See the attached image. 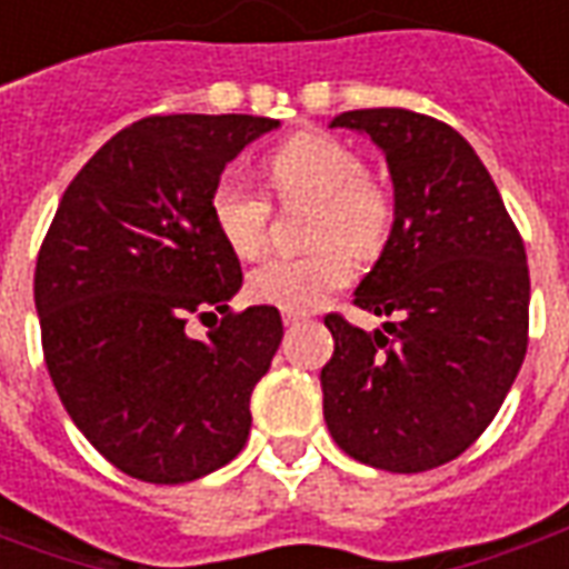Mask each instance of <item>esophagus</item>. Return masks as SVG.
I'll return each instance as SVG.
<instances>
[{"mask_svg":"<svg viewBox=\"0 0 569 569\" xmlns=\"http://www.w3.org/2000/svg\"><path fill=\"white\" fill-rule=\"evenodd\" d=\"M305 320H308L305 313H292V310H286V313H283L286 326H298V322H305Z\"/></svg>","mask_w":569,"mask_h":569,"instance_id":"1","label":"esophagus"}]
</instances>
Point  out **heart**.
Listing matches in <instances>:
<instances>
[{"mask_svg":"<svg viewBox=\"0 0 569 569\" xmlns=\"http://www.w3.org/2000/svg\"><path fill=\"white\" fill-rule=\"evenodd\" d=\"M264 173L289 207H313L308 256H273L252 268L249 296L292 313L320 308L353 280L359 259L381 256L396 224L393 194L366 176V158L329 133H298L273 151ZM216 231L240 259H252L268 240L271 200L243 176L224 173L210 191Z\"/></svg>","mask_w":569,"mask_h":569,"instance_id":"heart-1","label":"heart"}]
</instances>
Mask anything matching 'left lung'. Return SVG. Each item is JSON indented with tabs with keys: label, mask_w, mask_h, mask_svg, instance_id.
Instances as JSON below:
<instances>
[{
	"label": "left lung",
	"mask_w": 569,
	"mask_h": 569,
	"mask_svg": "<svg viewBox=\"0 0 569 569\" xmlns=\"http://www.w3.org/2000/svg\"><path fill=\"white\" fill-rule=\"evenodd\" d=\"M383 151L396 224L353 292L383 329L329 313L322 415L338 448L387 472L448 463L488 429L527 353L525 240L472 146L408 109L341 112Z\"/></svg>",
	"instance_id": "8db88e82"
}]
</instances>
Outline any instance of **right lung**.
Returning a JSON list of instances; mask_svg holds the SVG:
<instances>
[{"instance_id": "add662e5", "label": "right lung", "mask_w": 569, "mask_h": 569, "mask_svg": "<svg viewBox=\"0 0 569 569\" xmlns=\"http://www.w3.org/2000/svg\"><path fill=\"white\" fill-rule=\"evenodd\" d=\"M277 124L142 118L81 167L39 249L32 289L57 396L84 439L140 481H194L247 445L249 396L283 320L271 305H228L243 273L212 224L210 191ZM191 316L213 320L207 339L187 332Z\"/></svg>"}]
</instances>
